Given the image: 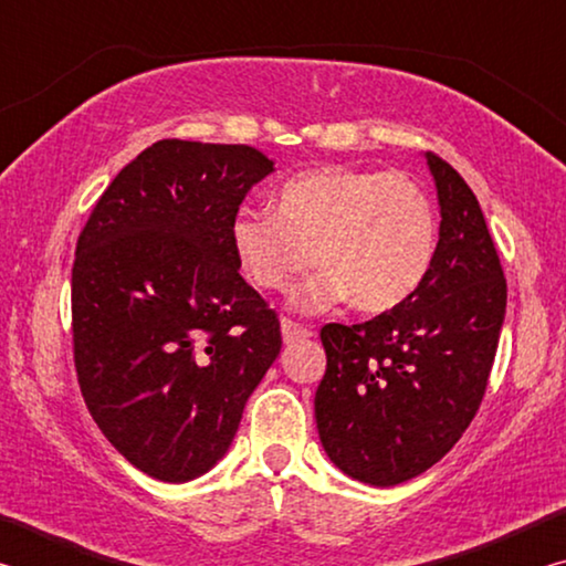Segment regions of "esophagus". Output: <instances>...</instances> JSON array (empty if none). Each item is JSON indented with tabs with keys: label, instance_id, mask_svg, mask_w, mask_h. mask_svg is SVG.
Wrapping results in <instances>:
<instances>
[{
	"label": "esophagus",
	"instance_id": "34e87169",
	"mask_svg": "<svg viewBox=\"0 0 566 566\" xmlns=\"http://www.w3.org/2000/svg\"><path fill=\"white\" fill-rule=\"evenodd\" d=\"M312 332L302 327V324H296L292 319H282V339L286 344H294V342H302V339H310Z\"/></svg>",
	"mask_w": 566,
	"mask_h": 566
}]
</instances>
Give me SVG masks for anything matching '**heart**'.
Here are the masks:
<instances>
[{
    "mask_svg": "<svg viewBox=\"0 0 566 566\" xmlns=\"http://www.w3.org/2000/svg\"><path fill=\"white\" fill-rule=\"evenodd\" d=\"M276 209H239L229 239L239 266L262 290L296 286L292 306L317 314L344 300L364 314L397 310L427 280L437 252V212L421 185L385 169L322 167L284 181Z\"/></svg>",
    "mask_w": 566,
    "mask_h": 566,
    "instance_id": "obj_1",
    "label": "heart"
}]
</instances>
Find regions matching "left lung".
<instances>
[{
  "label": "left lung",
  "mask_w": 566,
  "mask_h": 566,
  "mask_svg": "<svg viewBox=\"0 0 566 566\" xmlns=\"http://www.w3.org/2000/svg\"><path fill=\"white\" fill-rule=\"evenodd\" d=\"M439 199L432 270L411 300L364 324H324L314 395L319 439L344 474L395 486L437 464L482 405L504 324L506 280L482 207L427 151Z\"/></svg>",
  "instance_id": "left-lung-1"
}]
</instances>
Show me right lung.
<instances>
[{"label":"right lung","mask_w":566,"mask_h":566,"mask_svg":"<svg viewBox=\"0 0 566 566\" xmlns=\"http://www.w3.org/2000/svg\"><path fill=\"white\" fill-rule=\"evenodd\" d=\"M270 171L254 147L161 139L114 177L76 239L82 397L112 447L159 482H189L227 454L282 349L229 239Z\"/></svg>","instance_id":"obj_1"}]
</instances>
